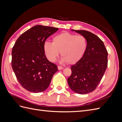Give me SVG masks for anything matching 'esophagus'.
Instances as JSON below:
<instances>
[{
  "instance_id": "esophagus-1",
  "label": "esophagus",
  "mask_w": 122,
  "mask_h": 122,
  "mask_svg": "<svg viewBox=\"0 0 122 122\" xmlns=\"http://www.w3.org/2000/svg\"><path fill=\"white\" fill-rule=\"evenodd\" d=\"M57 68H58V70H62V69H64V67H61V66H58Z\"/></svg>"
}]
</instances>
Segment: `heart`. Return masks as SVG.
<instances>
[{"label": "heart", "mask_w": 122, "mask_h": 122, "mask_svg": "<svg viewBox=\"0 0 122 122\" xmlns=\"http://www.w3.org/2000/svg\"><path fill=\"white\" fill-rule=\"evenodd\" d=\"M87 47V40L84 36L63 32L53 36L52 43L45 42L43 47L50 61H56L61 52L62 62H68L70 65H74L81 60Z\"/></svg>", "instance_id": "1"}]
</instances>
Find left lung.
<instances>
[{
  "instance_id": "left-lung-1",
  "label": "left lung",
  "mask_w": 122,
  "mask_h": 122,
  "mask_svg": "<svg viewBox=\"0 0 122 122\" xmlns=\"http://www.w3.org/2000/svg\"><path fill=\"white\" fill-rule=\"evenodd\" d=\"M71 30L84 36L87 47L81 60L71 67L72 74L67 81L75 93L86 94L94 91L101 80L107 67L108 52L102 41L93 33Z\"/></svg>"
}]
</instances>
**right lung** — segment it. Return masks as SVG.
Returning <instances> with one entry per match:
<instances>
[{
  "instance_id": "right-lung-1",
  "label": "right lung",
  "mask_w": 122,
  "mask_h": 122,
  "mask_svg": "<svg viewBox=\"0 0 122 122\" xmlns=\"http://www.w3.org/2000/svg\"><path fill=\"white\" fill-rule=\"evenodd\" d=\"M58 28L38 25L24 32L17 40L12 51V66L22 86L32 93L48 87L57 67L47 60L44 51L46 39Z\"/></svg>"
}]
</instances>
